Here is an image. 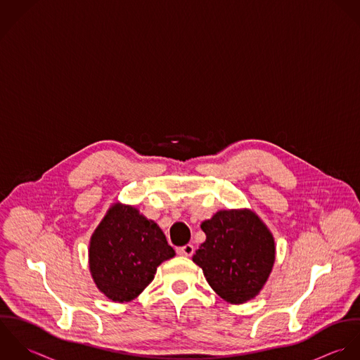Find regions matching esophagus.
Instances as JSON below:
<instances>
[{"instance_id":"34e87169","label":"esophagus","mask_w":360,"mask_h":360,"mask_svg":"<svg viewBox=\"0 0 360 360\" xmlns=\"http://www.w3.org/2000/svg\"><path fill=\"white\" fill-rule=\"evenodd\" d=\"M176 252H178L181 256H186V257H188V256H192V255H193L195 248H193V245L188 243V245H185V246H182V248H178Z\"/></svg>"}]
</instances>
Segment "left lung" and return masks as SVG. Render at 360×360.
Masks as SVG:
<instances>
[{
  "label": "left lung",
  "mask_w": 360,
  "mask_h": 360,
  "mask_svg": "<svg viewBox=\"0 0 360 360\" xmlns=\"http://www.w3.org/2000/svg\"><path fill=\"white\" fill-rule=\"evenodd\" d=\"M206 240L193 255L224 300L245 303L266 284L276 259L274 239L249 210H222L202 224Z\"/></svg>",
  "instance_id": "left-lung-1"
}]
</instances>
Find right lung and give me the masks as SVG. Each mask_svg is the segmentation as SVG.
<instances>
[{"mask_svg":"<svg viewBox=\"0 0 360 360\" xmlns=\"http://www.w3.org/2000/svg\"><path fill=\"white\" fill-rule=\"evenodd\" d=\"M174 256L158 225L122 205L108 210L89 249L91 277L114 302L135 299L153 281L157 267Z\"/></svg>","mask_w":360,"mask_h":360,"instance_id":"add662e5","label":"right lung"}]
</instances>
